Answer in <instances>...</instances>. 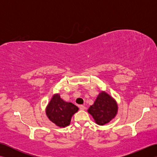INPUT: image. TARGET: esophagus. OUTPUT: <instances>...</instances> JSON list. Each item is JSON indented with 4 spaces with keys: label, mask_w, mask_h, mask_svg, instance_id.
<instances>
[{
    "label": "esophagus",
    "mask_w": 157,
    "mask_h": 157,
    "mask_svg": "<svg viewBox=\"0 0 157 157\" xmlns=\"http://www.w3.org/2000/svg\"><path fill=\"white\" fill-rule=\"evenodd\" d=\"M79 109H80V110H85L86 106L84 105H79Z\"/></svg>",
    "instance_id": "1"
}]
</instances>
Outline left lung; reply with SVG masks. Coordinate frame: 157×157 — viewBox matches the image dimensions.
Wrapping results in <instances>:
<instances>
[{"label":"left lung","mask_w":157,"mask_h":157,"mask_svg":"<svg viewBox=\"0 0 157 157\" xmlns=\"http://www.w3.org/2000/svg\"><path fill=\"white\" fill-rule=\"evenodd\" d=\"M117 111L118 106L115 100L104 91L100 92L94 104L88 109V112L99 125L111 121L115 118Z\"/></svg>","instance_id":"8db88e82"}]
</instances>
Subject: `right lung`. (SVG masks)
<instances>
[{"mask_svg": "<svg viewBox=\"0 0 157 157\" xmlns=\"http://www.w3.org/2000/svg\"><path fill=\"white\" fill-rule=\"evenodd\" d=\"M79 110L78 107L71 102L63 101L59 94L53 95L46 109L48 118L60 128L68 126L72 116Z\"/></svg>", "mask_w": 157, "mask_h": 157, "instance_id": "obj_1", "label": "right lung"}]
</instances>
